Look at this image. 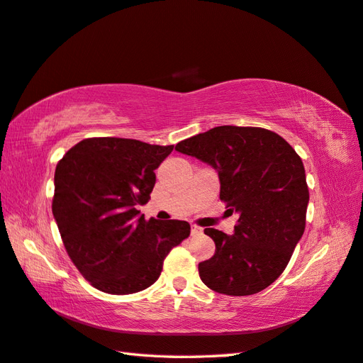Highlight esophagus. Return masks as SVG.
Instances as JSON below:
<instances>
[{
    "label": "esophagus",
    "instance_id": "esophagus-1",
    "mask_svg": "<svg viewBox=\"0 0 363 363\" xmlns=\"http://www.w3.org/2000/svg\"><path fill=\"white\" fill-rule=\"evenodd\" d=\"M202 228L197 227V225H191V235L192 236H197V235H202Z\"/></svg>",
    "mask_w": 363,
    "mask_h": 363
}]
</instances>
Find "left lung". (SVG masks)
Returning <instances> with one entry per match:
<instances>
[{
  "mask_svg": "<svg viewBox=\"0 0 363 363\" xmlns=\"http://www.w3.org/2000/svg\"><path fill=\"white\" fill-rule=\"evenodd\" d=\"M175 150L213 166L220 200L239 214L233 235L205 228L216 252L199 264L200 279L231 296L264 291L284 272L304 233L309 189L301 158L261 127L219 125L180 141Z\"/></svg>",
  "mask_w": 363,
  "mask_h": 363,
  "instance_id": "obj_1",
  "label": "left lung"
}]
</instances>
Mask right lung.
<instances>
[{
	"label": "right lung",
	"mask_w": 363,
	"mask_h": 363,
	"mask_svg": "<svg viewBox=\"0 0 363 363\" xmlns=\"http://www.w3.org/2000/svg\"><path fill=\"white\" fill-rule=\"evenodd\" d=\"M174 146L127 138H86L54 174L52 214L63 245L82 277L99 291L127 295L158 279L171 250L186 239L184 220H146L155 169Z\"/></svg>",
	"instance_id": "1"
}]
</instances>
